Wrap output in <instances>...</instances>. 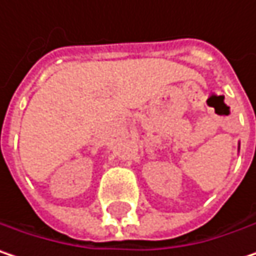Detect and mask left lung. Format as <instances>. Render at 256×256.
I'll return each mask as SVG.
<instances>
[{"instance_id": "obj_1", "label": "left lung", "mask_w": 256, "mask_h": 256, "mask_svg": "<svg viewBox=\"0 0 256 256\" xmlns=\"http://www.w3.org/2000/svg\"><path fill=\"white\" fill-rule=\"evenodd\" d=\"M238 148H240V144H238Z\"/></svg>"}]
</instances>
